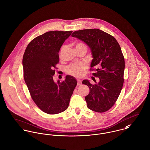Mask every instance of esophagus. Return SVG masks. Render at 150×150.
<instances>
[{
    "mask_svg": "<svg viewBox=\"0 0 150 150\" xmlns=\"http://www.w3.org/2000/svg\"><path fill=\"white\" fill-rule=\"evenodd\" d=\"M81 84H82V81L80 79H78L77 80V85L80 86V85H81Z\"/></svg>",
    "mask_w": 150,
    "mask_h": 150,
    "instance_id": "1",
    "label": "esophagus"
}]
</instances>
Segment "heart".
Listing matches in <instances>:
<instances>
[{"mask_svg":"<svg viewBox=\"0 0 150 150\" xmlns=\"http://www.w3.org/2000/svg\"><path fill=\"white\" fill-rule=\"evenodd\" d=\"M76 48H85L86 50V47L85 44L83 43H78L76 44ZM86 70V66L83 64H70L67 67V72L77 77H80L83 76Z\"/></svg>","mask_w":150,"mask_h":150,"instance_id":"obj_1","label":"heart"}]
</instances>
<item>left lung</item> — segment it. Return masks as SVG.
<instances>
[{
	"label": "left lung",
	"instance_id": "obj_1",
	"mask_svg": "<svg viewBox=\"0 0 150 150\" xmlns=\"http://www.w3.org/2000/svg\"><path fill=\"white\" fill-rule=\"evenodd\" d=\"M71 36L89 47L93 58L91 70H95L92 74L99 79L93 85L88 80L83 81L90 89L85 98L87 107L105 112L115 104L124 84L125 60L120 45L113 36L98 29L77 30Z\"/></svg>",
	"mask_w": 150,
	"mask_h": 150
}]
</instances>
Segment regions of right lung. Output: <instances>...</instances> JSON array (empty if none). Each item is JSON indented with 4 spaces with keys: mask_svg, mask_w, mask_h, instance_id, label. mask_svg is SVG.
Returning a JSON list of instances; mask_svg holds the SVG:
<instances>
[{
    "mask_svg": "<svg viewBox=\"0 0 150 150\" xmlns=\"http://www.w3.org/2000/svg\"><path fill=\"white\" fill-rule=\"evenodd\" d=\"M73 31H50L39 36L28 45L22 65L25 82L32 99L43 112L58 114L66 110L77 86L76 79L69 75L60 83L53 80L59 51Z\"/></svg>",
    "mask_w": 150,
    "mask_h": 150,
    "instance_id": "obj_1",
    "label": "right lung"
}]
</instances>
